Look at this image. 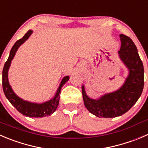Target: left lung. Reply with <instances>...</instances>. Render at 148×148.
<instances>
[{"label": "left lung", "instance_id": "1", "mask_svg": "<svg viewBox=\"0 0 148 148\" xmlns=\"http://www.w3.org/2000/svg\"><path fill=\"white\" fill-rule=\"evenodd\" d=\"M121 60L129 70L124 84L117 91L104 94L98 99L87 96L84 86L82 94L84 105L93 115L100 118H115L129 111L141 96L144 87V67L137 49L132 39L121 34Z\"/></svg>", "mask_w": 148, "mask_h": 148}]
</instances>
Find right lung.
I'll return each mask as SVG.
<instances>
[{"label": "right lung", "instance_id": "add662e5", "mask_svg": "<svg viewBox=\"0 0 148 148\" xmlns=\"http://www.w3.org/2000/svg\"><path fill=\"white\" fill-rule=\"evenodd\" d=\"M32 33H33V31L31 30V29L27 31V33L23 36V38L18 40L14 43L12 49H11L9 57H8L7 61L5 62L3 69L2 85L5 96L6 97L8 101L11 102V104L19 112H21L22 115H25V116H28V117L30 118H42L45 117L46 115H50L51 114L53 113L57 110V107L59 105V102H60V92H61V88L62 86H64V84L67 81H68L70 77L68 75L64 77L63 79L62 80L61 83H60V86H59L58 89H57V92H56L55 96L52 99H51L50 100L47 101L46 102H43V103L38 104L25 101L24 99H21L20 97H19L14 92L12 87L10 86L9 83H8V69H9L12 60L14 57L17 49L30 36Z\"/></svg>", "mask_w": 148, "mask_h": 148}]
</instances>
